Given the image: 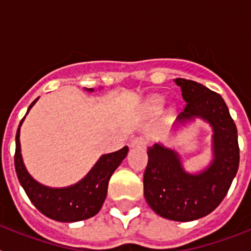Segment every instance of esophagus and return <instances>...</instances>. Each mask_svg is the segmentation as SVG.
<instances>
[{
  "mask_svg": "<svg viewBox=\"0 0 251 251\" xmlns=\"http://www.w3.org/2000/svg\"><path fill=\"white\" fill-rule=\"evenodd\" d=\"M148 145V141L143 137H136L134 139L130 141V146L132 147H146Z\"/></svg>",
  "mask_w": 251,
  "mask_h": 251,
  "instance_id": "1",
  "label": "esophagus"
}]
</instances>
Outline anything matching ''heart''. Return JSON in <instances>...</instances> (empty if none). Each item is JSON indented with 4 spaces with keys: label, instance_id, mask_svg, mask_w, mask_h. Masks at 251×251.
Returning a JSON list of instances; mask_svg holds the SVG:
<instances>
[{
    "label": "heart",
    "instance_id": "heart-1",
    "mask_svg": "<svg viewBox=\"0 0 251 251\" xmlns=\"http://www.w3.org/2000/svg\"><path fill=\"white\" fill-rule=\"evenodd\" d=\"M161 105H162L161 98L152 99V100H151V103H150V106H151V108H153V109H158Z\"/></svg>",
    "mask_w": 251,
    "mask_h": 251
}]
</instances>
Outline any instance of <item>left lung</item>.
<instances>
[{"label":"left lung","instance_id":"obj_1","mask_svg":"<svg viewBox=\"0 0 251 251\" xmlns=\"http://www.w3.org/2000/svg\"><path fill=\"white\" fill-rule=\"evenodd\" d=\"M186 101L179 121L201 117L214 129V161L199 175L186 174L177 153L154 145L148 150L145 197L153 211L174 221H192L220 205L238 172L240 151L238 129L220 94L202 84L175 79Z\"/></svg>","mask_w":251,"mask_h":251}]
</instances>
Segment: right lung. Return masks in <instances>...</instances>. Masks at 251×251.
Here are the masks:
<instances>
[{"mask_svg":"<svg viewBox=\"0 0 251 251\" xmlns=\"http://www.w3.org/2000/svg\"><path fill=\"white\" fill-rule=\"evenodd\" d=\"M89 90L92 92L93 89ZM36 100L31 103L28 109ZM22 121L24 118L20 126ZM20 126L16 133L15 168L20 183L35 207L49 219L60 223L85 220L98 214L105 200L110 176L126 158L128 147L101 156L93 170L76 185L66 188H50L36 182L24 166L20 148Z\"/></svg>","mask_w":251,"mask_h":251,"instance_id":"obj_1","label":"right lung"}]
</instances>
